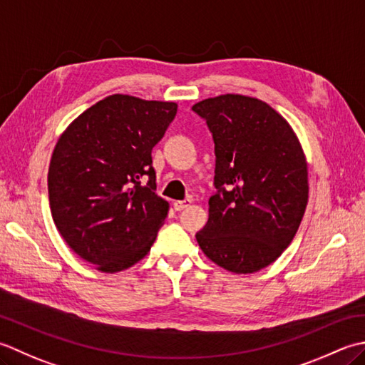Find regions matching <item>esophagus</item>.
Returning <instances> with one entry per match:
<instances>
[{"label":"esophagus","mask_w":365,"mask_h":365,"mask_svg":"<svg viewBox=\"0 0 365 365\" xmlns=\"http://www.w3.org/2000/svg\"><path fill=\"white\" fill-rule=\"evenodd\" d=\"M190 203H192V200H189V198L187 200H178V202L173 203V207H175V211H182L187 206H190Z\"/></svg>","instance_id":"1"}]
</instances>
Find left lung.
<instances>
[{
    "label": "left lung",
    "mask_w": 365,
    "mask_h": 365,
    "mask_svg": "<svg viewBox=\"0 0 365 365\" xmlns=\"http://www.w3.org/2000/svg\"><path fill=\"white\" fill-rule=\"evenodd\" d=\"M192 110L212 133L215 193L198 245L215 264L257 272L282 255L309 198L307 163L289 124L267 103L224 94Z\"/></svg>",
    "instance_id": "8db88e82"
}]
</instances>
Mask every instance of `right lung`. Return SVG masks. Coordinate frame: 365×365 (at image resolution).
I'll use <instances>...</instances> for the list:
<instances>
[{
	"mask_svg": "<svg viewBox=\"0 0 365 365\" xmlns=\"http://www.w3.org/2000/svg\"><path fill=\"white\" fill-rule=\"evenodd\" d=\"M176 111L175 102L115 94L58 140L48 168L51 217L69 247L99 271L140 262L165 222L168 203L155 193L151 151Z\"/></svg>",
	"mask_w": 365,
	"mask_h": 365,
	"instance_id": "right-lung-1",
	"label": "right lung"
}]
</instances>
